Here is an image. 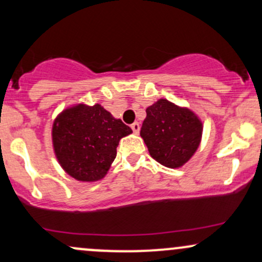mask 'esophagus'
Here are the masks:
<instances>
[{
	"label": "esophagus",
	"mask_w": 262,
	"mask_h": 262,
	"mask_svg": "<svg viewBox=\"0 0 262 262\" xmlns=\"http://www.w3.org/2000/svg\"><path fill=\"white\" fill-rule=\"evenodd\" d=\"M130 128L133 129V132H134L135 134H138V132H139V129H140V125H139V123H138V122H134L133 124L130 125Z\"/></svg>",
	"instance_id": "1"
}]
</instances>
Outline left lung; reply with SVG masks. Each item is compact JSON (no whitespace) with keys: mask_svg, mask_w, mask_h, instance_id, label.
Returning a JSON list of instances; mask_svg holds the SVG:
<instances>
[{"mask_svg":"<svg viewBox=\"0 0 262 262\" xmlns=\"http://www.w3.org/2000/svg\"><path fill=\"white\" fill-rule=\"evenodd\" d=\"M202 130V122L191 110L161 98L146 108L140 137L152 159L164 166L176 169L196 152Z\"/></svg>","mask_w":262,"mask_h":262,"instance_id":"left-lung-1","label":"left lung"}]
</instances>
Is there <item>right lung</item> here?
Masks as SVG:
<instances>
[{
    "instance_id": "right-lung-1",
    "label": "right lung",
    "mask_w": 262,
    "mask_h": 262,
    "mask_svg": "<svg viewBox=\"0 0 262 262\" xmlns=\"http://www.w3.org/2000/svg\"><path fill=\"white\" fill-rule=\"evenodd\" d=\"M130 133L128 125L101 104H76L54 121V151L68 175L77 181L95 182L106 176L119 140Z\"/></svg>"
}]
</instances>
